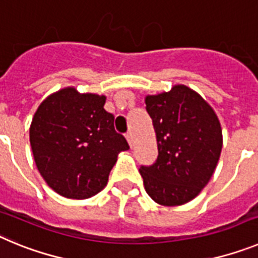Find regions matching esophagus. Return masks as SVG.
Here are the masks:
<instances>
[{
	"instance_id": "obj_1",
	"label": "esophagus",
	"mask_w": 258,
	"mask_h": 258,
	"mask_svg": "<svg viewBox=\"0 0 258 258\" xmlns=\"http://www.w3.org/2000/svg\"><path fill=\"white\" fill-rule=\"evenodd\" d=\"M125 137H126V141H127V143H129V145H131V147H132V146H133V140H134L133 133H132V132H129V133H126V134H125Z\"/></svg>"
}]
</instances>
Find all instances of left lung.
<instances>
[{
    "label": "left lung",
    "mask_w": 258,
    "mask_h": 258,
    "mask_svg": "<svg viewBox=\"0 0 258 258\" xmlns=\"http://www.w3.org/2000/svg\"><path fill=\"white\" fill-rule=\"evenodd\" d=\"M145 102L159 152L152 165L140 168L146 192L161 206H182L199 195L217 166L222 150L220 120L184 85L147 95Z\"/></svg>",
    "instance_id": "obj_1"
}]
</instances>
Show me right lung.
<instances>
[{
  "label": "right lung",
  "mask_w": 258,
  "mask_h": 258,
  "mask_svg": "<svg viewBox=\"0 0 258 258\" xmlns=\"http://www.w3.org/2000/svg\"><path fill=\"white\" fill-rule=\"evenodd\" d=\"M104 95L64 88L38 106L29 127L36 165L52 190L88 199L103 190L118 152L129 149L116 133Z\"/></svg>",
  "instance_id": "add662e5"
}]
</instances>
